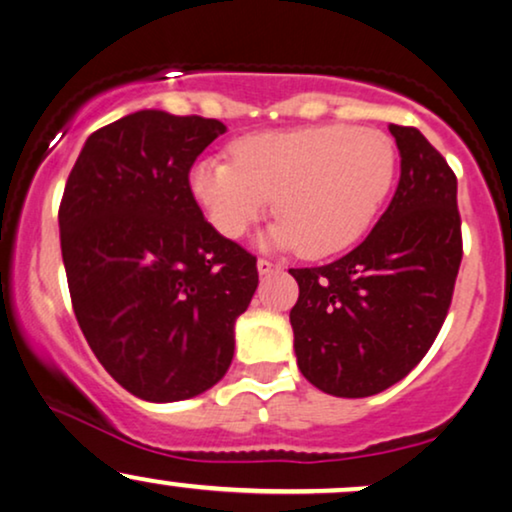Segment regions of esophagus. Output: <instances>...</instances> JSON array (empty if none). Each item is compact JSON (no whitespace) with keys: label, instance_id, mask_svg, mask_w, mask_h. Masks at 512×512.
<instances>
[{"label":"esophagus","instance_id":"1","mask_svg":"<svg viewBox=\"0 0 512 512\" xmlns=\"http://www.w3.org/2000/svg\"><path fill=\"white\" fill-rule=\"evenodd\" d=\"M256 268H258V275H270V273H275V270H277L275 263L266 261V258H258Z\"/></svg>","mask_w":512,"mask_h":512}]
</instances>
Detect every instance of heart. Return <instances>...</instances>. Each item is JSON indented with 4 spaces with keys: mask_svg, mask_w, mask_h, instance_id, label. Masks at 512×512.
Wrapping results in <instances>:
<instances>
[{
    "mask_svg": "<svg viewBox=\"0 0 512 512\" xmlns=\"http://www.w3.org/2000/svg\"><path fill=\"white\" fill-rule=\"evenodd\" d=\"M232 159L206 156L189 170L192 197L220 235L242 237L273 201L261 244L325 258L358 242L396 178L394 142L351 125L261 132L232 144Z\"/></svg>",
    "mask_w": 512,
    "mask_h": 512,
    "instance_id": "1",
    "label": "heart"
}]
</instances>
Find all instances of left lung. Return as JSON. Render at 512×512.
Listing matches in <instances>:
<instances>
[{
    "instance_id": "obj_1",
    "label": "left lung",
    "mask_w": 512,
    "mask_h": 512,
    "mask_svg": "<svg viewBox=\"0 0 512 512\" xmlns=\"http://www.w3.org/2000/svg\"><path fill=\"white\" fill-rule=\"evenodd\" d=\"M401 178L356 249L320 268H292L289 313L301 375L342 399L380 394L422 361L449 313L463 239L458 182L420 130L389 125Z\"/></svg>"
}]
</instances>
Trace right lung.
Wrapping results in <instances>:
<instances>
[{
    "instance_id": "obj_1",
    "label": "right lung",
    "mask_w": 512,
    "mask_h": 512,
    "mask_svg": "<svg viewBox=\"0 0 512 512\" xmlns=\"http://www.w3.org/2000/svg\"><path fill=\"white\" fill-rule=\"evenodd\" d=\"M227 128L135 111L92 132L59 208L75 318L106 372L137 399L204 394L230 368L256 258L225 239L189 189V168Z\"/></svg>"
}]
</instances>
